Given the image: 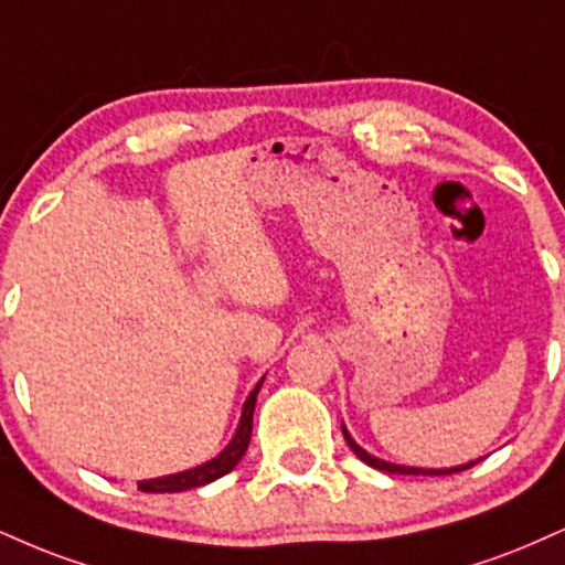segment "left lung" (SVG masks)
<instances>
[{
    "instance_id": "obj_1",
    "label": "left lung",
    "mask_w": 565,
    "mask_h": 565,
    "mask_svg": "<svg viewBox=\"0 0 565 565\" xmlns=\"http://www.w3.org/2000/svg\"><path fill=\"white\" fill-rule=\"evenodd\" d=\"M342 434H344V439H348L350 450L355 452L358 458L363 460L365 466H371V468H379V471H384V473H411V477H445V473H458V471H466V468H471V466H477V463H479V460H471V463L455 466V468H413V466H397V463H386V460H382V458H373L371 452H365L363 447H360L358 441L350 437V431L344 429V426H342Z\"/></svg>"
}]
</instances>
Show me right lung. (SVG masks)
<instances>
[{"mask_svg":"<svg viewBox=\"0 0 565 565\" xmlns=\"http://www.w3.org/2000/svg\"><path fill=\"white\" fill-rule=\"evenodd\" d=\"M260 386H263V379L257 382L255 390L249 392V397L244 399L239 426H236L234 439L228 441L226 450L217 452L213 460H207V463L189 468V471H179V473H168V477H160V479L139 481L141 492H183V489L205 487V484H210V481L226 477L228 471H234L236 463L244 458V452H247L249 437H253V413H255L257 392H260Z\"/></svg>","mask_w":565,"mask_h":565,"instance_id":"add662e5","label":"right lung"}]
</instances>
